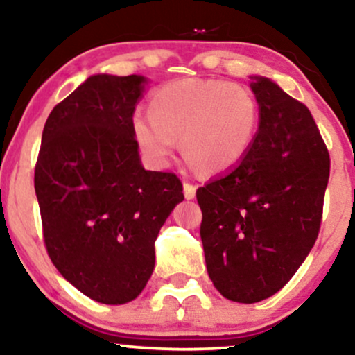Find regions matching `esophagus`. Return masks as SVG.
<instances>
[{"mask_svg": "<svg viewBox=\"0 0 355 355\" xmlns=\"http://www.w3.org/2000/svg\"><path fill=\"white\" fill-rule=\"evenodd\" d=\"M195 191H197V187H195L193 183H183V195H185L187 200H191V198L195 197Z\"/></svg>", "mask_w": 355, "mask_h": 355, "instance_id": "obj_1", "label": "esophagus"}]
</instances>
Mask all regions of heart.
<instances>
[{
	"label": "heart",
	"instance_id": "1",
	"mask_svg": "<svg viewBox=\"0 0 355 355\" xmlns=\"http://www.w3.org/2000/svg\"><path fill=\"white\" fill-rule=\"evenodd\" d=\"M150 115L132 120L141 153L157 168L168 166L180 138L193 168L225 172L243 160L259 126V101L247 87L225 80L183 78L162 85Z\"/></svg>",
	"mask_w": 355,
	"mask_h": 355
}]
</instances>
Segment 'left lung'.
<instances>
[{"mask_svg":"<svg viewBox=\"0 0 355 355\" xmlns=\"http://www.w3.org/2000/svg\"><path fill=\"white\" fill-rule=\"evenodd\" d=\"M259 132L243 160L197 190L210 280L254 304L294 277L319 235L331 158L304 103L252 76Z\"/></svg>","mask_w":355,"mask_h":355,"instance_id":"8db88e82","label":"left lung"}]
</instances>
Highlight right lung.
<instances>
[{"label": "right lung", "instance_id": "obj_1", "mask_svg": "<svg viewBox=\"0 0 355 355\" xmlns=\"http://www.w3.org/2000/svg\"><path fill=\"white\" fill-rule=\"evenodd\" d=\"M146 78L93 75L51 110L35 168L53 266L100 304L137 299L182 182L141 166L132 120Z\"/></svg>", "mask_w": 355, "mask_h": 355}]
</instances>
